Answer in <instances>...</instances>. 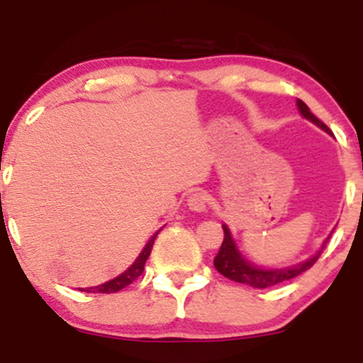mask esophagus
Wrapping results in <instances>:
<instances>
[{"mask_svg": "<svg viewBox=\"0 0 363 363\" xmlns=\"http://www.w3.org/2000/svg\"><path fill=\"white\" fill-rule=\"evenodd\" d=\"M187 206L193 211H205L208 208V196L203 191H194L187 198Z\"/></svg>", "mask_w": 363, "mask_h": 363, "instance_id": "34e87169", "label": "esophagus"}]
</instances>
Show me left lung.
<instances>
[{
    "label": "left lung",
    "instance_id": "1",
    "mask_svg": "<svg viewBox=\"0 0 363 363\" xmlns=\"http://www.w3.org/2000/svg\"><path fill=\"white\" fill-rule=\"evenodd\" d=\"M297 106H298V111L302 112L303 118H307L314 124H318L319 128L324 129V131L331 133L326 124H324L320 119L315 118V116L311 112L309 107H307L302 101H297ZM326 244L328 240L324 242V245ZM324 245L314 254V256L297 266H291V268H285V269H261L257 268V266H252L251 262L245 261L244 257L240 256V252L237 251L235 242L234 239H232L230 232H228V228L223 225V242L220 245L218 254L215 256L213 264L216 272L222 273L225 278H228V280L244 283V285L254 286V289H268V286H274V285H280L283 281H289L291 278L298 277V274H302L303 272H307V269H311L312 266L315 264V261L320 257V254H323Z\"/></svg>",
    "mask_w": 363,
    "mask_h": 363
}]
</instances>
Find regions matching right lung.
Masks as SVG:
<instances>
[{
    "instance_id": "1",
    "label": "right lung",
    "mask_w": 363,
    "mask_h": 363,
    "mask_svg": "<svg viewBox=\"0 0 363 363\" xmlns=\"http://www.w3.org/2000/svg\"><path fill=\"white\" fill-rule=\"evenodd\" d=\"M155 237H157V234L148 240V244L145 245V249L141 251L138 259L133 262V264L129 266V268L123 274H119L118 278H114V280H111V281L102 283V285L90 286V289H80V290L82 291H89V294H114V291H119V290H123L124 286L131 285V283L135 281L141 273H143L145 262H147L150 252H152L153 242H155Z\"/></svg>"
}]
</instances>
